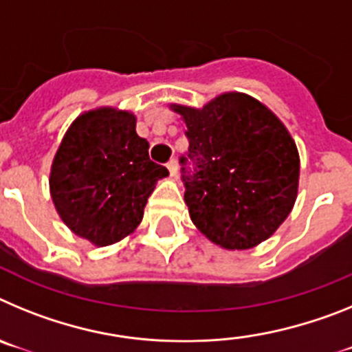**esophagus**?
Wrapping results in <instances>:
<instances>
[{"mask_svg": "<svg viewBox=\"0 0 352 352\" xmlns=\"http://www.w3.org/2000/svg\"><path fill=\"white\" fill-rule=\"evenodd\" d=\"M167 169H169L170 176H176V174H178V162H176V158H170V160L167 162Z\"/></svg>", "mask_w": 352, "mask_h": 352, "instance_id": "34e87169", "label": "esophagus"}]
</instances>
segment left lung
Returning a JSON list of instances; mask_svg holds the SVG:
<instances>
[{
  "label": "left lung",
  "mask_w": 352,
  "mask_h": 352,
  "mask_svg": "<svg viewBox=\"0 0 352 352\" xmlns=\"http://www.w3.org/2000/svg\"><path fill=\"white\" fill-rule=\"evenodd\" d=\"M174 111L186 123L179 164L192 222L229 250L268 239L291 213L300 178L296 144L280 120L241 93Z\"/></svg>",
  "instance_id": "1"
}]
</instances>
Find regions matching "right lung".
<instances>
[{
	"label": "right lung",
	"mask_w": 352,
	"mask_h": 352,
	"mask_svg": "<svg viewBox=\"0 0 352 352\" xmlns=\"http://www.w3.org/2000/svg\"><path fill=\"white\" fill-rule=\"evenodd\" d=\"M148 148L130 113L98 109L74 121L52 162L51 194L77 236L105 247L141 223L155 185L169 174Z\"/></svg>",
	"instance_id": "right-lung-1"
}]
</instances>
